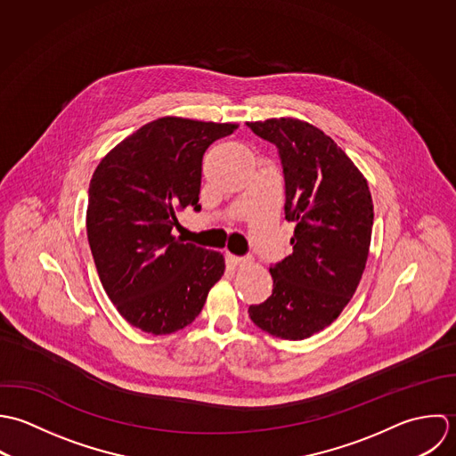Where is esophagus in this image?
Masks as SVG:
<instances>
[{
    "label": "esophagus",
    "mask_w": 456,
    "mask_h": 456,
    "mask_svg": "<svg viewBox=\"0 0 456 456\" xmlns=\"http://www.w3.org/2000/svg\"><path fill=\"white\" fill-rule=\"evenodd\" d=\"M225 259H227V263H229L231 266H234V268L247 263L245 257H238V256H232V254H225Z\"/></svg>",
    "instance_id": "obj_1"
}]
</instances>
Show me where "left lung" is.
Returning <instances> with one entry per match:
<instances>
[{
	"label": "left lung",
	"instance_id": "8db88e82",
	"mask_svg": "<svg viewBox=\"0 0 456 456\" xmlns=\"http://www.w3.org/2000/svg\"><path fill=\"white\" fill-rule=\"evenodd\" d=\"M247 126L278 148L292 254L270 268L273 292L248 314L263 331L303 340L330 326L358 289L368 259L373 204L353 160L317 126L273 118Z\"/></svg>",
	"mask_w": 456,
	"mask_h": 456
}]
</instances>
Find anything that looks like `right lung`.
<instances>
[{
    "label": "right lung",
    "instance_id": "1",
    "mask_svg": "<svg viewBox=\"0 0 456 456\" xmlns=\"http://www.w3.org/2000/svg\"><path fill=\"white\" fill-rule=\"evenodd\" d=\"M234 123L159 118L110 150L93 173L86 229L100 281L132 326L169 335L200 314L224 256L173 236L178 211L200 209L204 151Z\"/></svg>",
    "mask_w": 456,
    "mask_h": 456
}]
</instances>
